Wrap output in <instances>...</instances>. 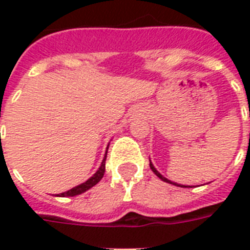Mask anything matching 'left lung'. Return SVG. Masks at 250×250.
<instances>
[{
  "label": "left lung",
  "instance_id": "1",
  "mask_svg": "<svg viewBox=\"0 0 250 250\" xmlns=\"http://www.w3.org/2000/svg\"><path fill=\"white\" fill-rule=\"evenodd\" d=\"M149 161H150V160H149ZM149 165H150V168H152V171H153V172H154V174H156L157 176H158V178L161 179V180H164V182H166V183H170V184H172V186H176V187H188V186H183V184H178V183H174V182H171V180H168V179H167V178H165L164 175H162V174H160V171L157 170L156 167L153 166V164H152V162H150V164H149Z\"/></svg>",
  "mask_w": 250,
  "mask_h": 250
}]
</instances>
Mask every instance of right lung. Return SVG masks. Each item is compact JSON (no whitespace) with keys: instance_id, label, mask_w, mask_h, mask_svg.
<instances>
[{"instance_id":"add662e5","label":"right lung","mask_w":250,"mask_h":250,"mask_svg":"<svg viewBox=\"0 0 250 250\" xmlns=\"http://www.w3.org/2000/svg\"><path fill=\"white\" fill-rule=\"evenodd\" d=\"M107 149H109V145H107V148H106L105 157H104V160H102L101 166L98 167V170L96 171V172H94V174L92 175L88 180H86V182L82 183V184H79V186L74 187V188H71V189H68L67 192L57 194V196H58V197H74V196L84 193V192H86L88 189H90L92 187L96 186V184L101 180L104 174H105V161H106V156H107Z\"/></svg>"}]
</instances>
